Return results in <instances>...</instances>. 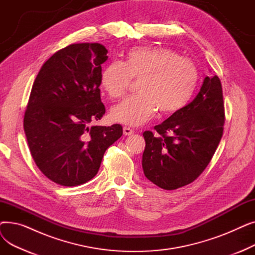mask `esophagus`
Returning a JSON list of instances; mask_svg holds the SVG:
<instances>
[{
	"label": "esophagus",
	"instance_id": "esophagus-1",
	"mask_svg": "<svg viewBox=\"0 0 255 255\" xmlns=\"http://www.w3.org/2000/svg\"><path fill=\"white\" fill-rule=\"evenodd\" d=\"M123 132H124L125 135H132V134H133V130L130 129L129 127H127V126H125V127L123 128Z\"/></svg>",
	"mask_w": 255,
	"mask_h": 255
}]
</instances>
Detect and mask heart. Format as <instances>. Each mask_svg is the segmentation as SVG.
<instances>
[{
  "instance_id": "1",
  "label": "heart",
  "mask_w": 255,
  "mask_h": 255,
  "mask_svg": "<svg viewBox=\"0 0 255 255\" xmlns=\"http://www.w3.org/2000/svg\"><path fill=\"white\" fill-rule=\"evenodd\" d=\"M138 80L136 96L115 105L111 118L117 123L140 126L158 111L164 117L173 116L188 105L199 83L194 62L183 59L168 47L139 46L130 49L125 61L106 65L100 84L111 99L122 98L132 84Z\"/></svg>"
}]
</instances>
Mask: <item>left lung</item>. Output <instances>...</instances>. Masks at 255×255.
Instances as JSON below:
<instances>
[{
    "label": "left lung",
    "instance_id": "left-lung-1",
    "mask_svg": "<svg viewBox=\"0 0 255 255\" xmlns=\"http://www.w3.org/2000/svg\"><path fill=\"white\" fill-rule=\"evenodd\" d=\"M225 120L221 82L207 76L197 96L180 113L144 131V176L165 190L195 181L213 158Z\"/></svg>",
    "mask_w": 255,
    "mask_h": 255
}]
</instances>
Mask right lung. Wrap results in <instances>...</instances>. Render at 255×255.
I'll return each instance as SVG.
<instances>
[{
    "label": "right lung",
    "mask_w": 255,
    "mask_h": 255,
    "mask_svg": "<svg viewBox=\"0 0 255 255\" xmlns=\"http://www.w3.org/2000/svg\"><path fill=\"white\" fill-rule=\"evenodd\" d=\"M100 43H73L43 64L23 116L31 155L43 175L72 187L97 175L103 155L123 135L120 124L91 126L105 114L100 97Z\"/></svg>",
    "instance_id": "1"
}]
</instances>
